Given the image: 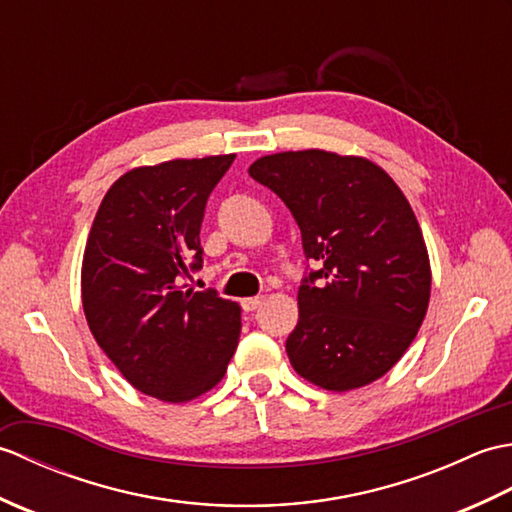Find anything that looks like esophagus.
<instances>
[{
    "label": "esophagus",
    "instance_id": "1",
    "mask_svg": "<svg viewBox=\"0 0 512 512\" xmlns=\"http://www.w3.org/2000/svg\"><path fill=\"white\" fill-rule=\"evenodd\" d=\"M262 303H264V297H248V299H242V308L246 312H255V310H259Z\"/></svg>",
    "mask_w": 512,
    "mask_h": 512
}]
</instances>
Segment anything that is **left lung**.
I'll return each instance as SVG.
<instances>
[{
	"mask_svg": "<svg viewBox=\"0 0 512 512\" xmlns=\"http://www.w3.org/2000/svg\"><path fill=\"white\" fill-rule=\"evenodd\" d=\"M250 178L275 191L319 262L297 292L286 341L295 372L328 391L374 383L416 339L431 297L427 244L405 193L376 162L336 151H281Z\"/></svg>",
	"mask_w": 512,
	"mask_h": 512,
	"instance_id": "left-lung-1",
	"label": "left lung"
}]
</instances>
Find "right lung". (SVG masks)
<instances>
[{"label":"right lung","instance_id":"right-lung-1","mask_svg":"<svg viewBox=\"0 0 512 512\" xmlns=\"http://www.w3.org/2000/svg\"><path fill=\"white\" fill-rule=\"evenodd\" d=\"M233 160L176 158L127 171L90 228L81 266L90 332L127 383L158 400L206 394L235 354L239 303L182 284L200 268L204 206Z\"/></svg>","mask_w":512,"mask_h":512}]
</instances>
